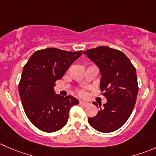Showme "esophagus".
<instances>
[{
	"label": "esophagus",
	"mask_w": 156,
	"mask_h": 156,
	"mask_svg": "<svg viewBox=\"0 0 156 156\" xmlns=\"http://www.w3.org/2000/svg\"><path fill=\"white\" fill-rule=\"evenodd\" d=\"M79 104H81V105H82V106H87V105H88V104H89L88 103L84 102V101H80Z\"/></svg>",
	"instance_id": "esophagus-1"
}]
</instances>
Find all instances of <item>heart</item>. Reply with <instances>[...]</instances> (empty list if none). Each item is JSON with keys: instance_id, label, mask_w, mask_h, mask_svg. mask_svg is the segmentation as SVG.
Instances as JSON below:
<instances>
[{"instance_id": "obj_1", "label": "heart", "mask_w": 156, "mask_h": 156, "mask_svg": "<svg viewBox=\"0 0 156 156\" xmlns=\"http://www.w3.org/2000/svg\"><path fill=\"white\" fill-rule=\"evenodd\" d=\"M78 94H79L81 97H85L86 94H86V92L84 91V90H78Z\"/></svg>"}]
</instances>
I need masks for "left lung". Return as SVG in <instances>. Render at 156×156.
<instances>
[{
  "label": "left lung",
  "instance_id": "8db88e82",
  "mask_svg": "<svg viewBox=\"0 0 156 156\" xmlns=\"http://www.w3.org/2000/svg\"><path fill=\"white\" fill-rule=\"evenodd\" d=\"M84 54L99 68L100 87L107 98L103 107L99 104L96 116L89 117L88 123L99 132H113L127 121L134 108L139 91L136 71L127 56L117 49L98 46Z\"/></svg>",
  "mask_w": 156,
  "mask_h": 156
}]
</instances>
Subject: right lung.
<instances>
[{"mask_svg":"<svg viewBox=\"0 0 156 156\" xmlns=\"http://www.w3.org/2000/svg\"><path fill=\"white\" fill-rule=\"evenodd\" d=\"M81 54L82 51L47 48L35 52L24 66L20 97L28 119L40 130L53 133L61 129L67 123L71 107L78 104V100L71 95L55 94L54 86Z\"/></svg>","mask_w":156,"mask_h":156,"instance_id":"obj_1","label":"right lung"}]
</instances>
